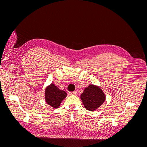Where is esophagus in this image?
<instances>
[{
  "mask_svg": "<svg viewBox=\"0 0 147 147\" xmlns=\"http://www.w3.org/2000/svg\"><path fill=\"white\" fill-rule=\"evenodd\" d=\"M77 92L76 91H73V92H69L70 95H76Z\"/></svg>",
  "mask_w": 147,
  "mask_h": 147,
  "instance_id": "obj_1",
  "label": "esophagus"
}]
</instances>
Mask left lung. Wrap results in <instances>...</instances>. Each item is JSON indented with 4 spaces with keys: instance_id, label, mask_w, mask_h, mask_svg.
Returning a JSON list of instances; mask_svg holds the SVG:
<instances>
[{
    "instance_id": "left-lung-1",
    "label": "left lung",
    "mask_w": 147,
    "mask_h": 147,
    "mask_svg": "<svg viewBox=\"0 0 147 147\" xmlns=\"http://www.w3.org/2000/svg\"><path fill=\"white\" fill-rule=\"evenodd\" d=\"M80 98L86 110L94 111L104 103L105 96L99 86L90 84L84 89Z\"/></svg>"
}]
</instances>
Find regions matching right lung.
<instances>
[{
	"label": "right lung",
	"instance_id": "1",
	"mask_svg": "<svg viewBox=\"0 0 147 147\" xmlns=\"http://www.w3.org/2000/svg\"><path fill=\"white\" fill-rule=\"evenodd\" d=\"M45 94L46 102L55 109L59 107L61 102L67 96V93L65 91L60 90L53 83L47 87Z\"/></svg>",
	"mask_w": 147,
	"mask_h": 147
}]
</instances>
